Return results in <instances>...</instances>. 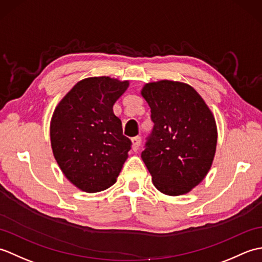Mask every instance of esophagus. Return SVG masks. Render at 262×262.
<instances>
[{
	"instance_id": "obj_1",
	"label": "esophagus",
	"mask_w": 262,
	"mask_h": 262,
	"mask_svg": "<svg viewBox=\"0 0 262 262\" xmlns=\"http://www.w3.org/2000/svg\"><path fill=\"white\" fill-rule=\"evenodd\" d=\"M141 142H142V140H141V137H140V136H135V137H133V138H132L133 149H134L135 152H136V151H138V148H140V146H141Z\"/></svg>"
}]
</instances>
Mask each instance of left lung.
I'll return each instance as SVG.
<instances>
[{"mask_svg":"<svg viewBox=\"0 0 262 262\" xmlns=\"http://www.w3.org/2000/svg\"><path fill=\"white\" fill-rule=\"evenodd\" d=\"M142 96L154 122L142 152L154 186L169 196L187 193L203 181L213 163L217 144L214 116L186 83H148Z\"/></svg>","mask_w":262,"mask_h":262,"instance_id":"left-lung-1","label":"left lung"}]
</instances>
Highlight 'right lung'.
Masks as SVG:
<instances>
[{"mask_svg":"<svg viewBox=\"0 0 262 262\" xmlns=\"http://www.w3.org/2000/svg\"><path fill=\"white\" fill-rule=\"evenodd\" d=\"M108 76L77 82L60 100L51 122L54 157L64 176L85 192L105 190L116 182L132 142L122 135L113 107L128 88Z\"/></svg>","mask_w":262,"mask_h":262,"instance_id":"obj_1","label":"right lung"}]
</instances>
